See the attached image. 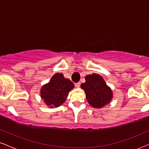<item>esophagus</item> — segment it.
I'll return each mask as SVG.
<instances>
[{
    "mask_svg": "<svg viewBox=\"0 0 149 149\" xmlns=\"http://www.w3.org/2000/svg\"><path fill=\"white\" fill-rule=\"evenodd\" d=\"M80 83H75V86H76V88H80Z\"/></svg>",
    "mask_w": 149,
    "mask_h": 149,
    "instance_id": "esophagus-1",
    "label": "esophagus"
}]
</instances>
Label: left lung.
<instances>
[{
    "mask_svg": "<svg viewBox=\"0 0 149 149\" xmlns=\"http://www.w3.org/2000/svg\"><path fill=\"white\" fill-rule=\"evenodd\" d=\"M80 87L84 90L87 100L92 107L100 109L111 100V90L100 75L93 73L86 76L85 83H82Z\"/></svg>",
    "mask_w": 149,
    "mask_h": 149,
    "instance_id": "8db88e82",
    "label": "left lung"
}]
</instances>
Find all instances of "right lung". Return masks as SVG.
<instances>
[{"instance_id": "1", "label": "right lung", "mask_w": 149, "mask_h": 149, "mask_svg": "<svg viewBox=\"0 0 149 149\" xmlns=\"http://www.w3.org/2000/svg\"><path fill=\"white\" fill-rule=\"evenodd\" d=\"M73 87L74 85L71 80L57 73L52 77L49 83L42 87L40 95L47 106L57 107L65 102Z\"/></svg>"}]
</instances>
